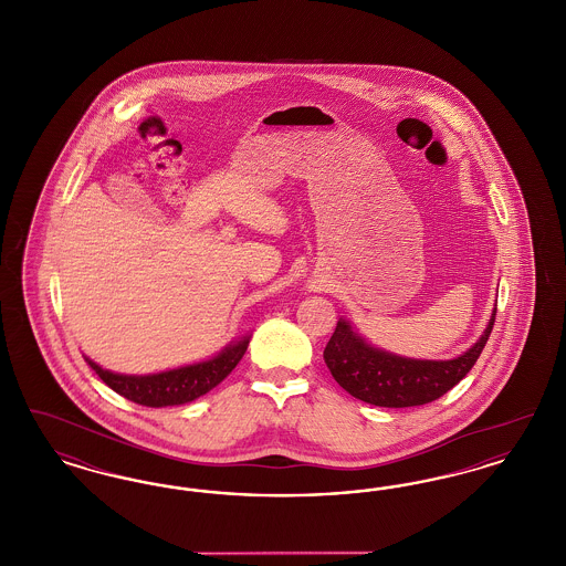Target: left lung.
Returning <instances> with one entry per match:
<instances>
[{
  "label": "left lung",
  "mask_w": 566,
  "mask_h": 566,
  "mask_svg": "<svg viewBox=\"0 0 566 566\" xmlns=\"http://www.w3.org/2000/svg\"><path fill=\"white\" fill-rule=\"evenodd\" d=\"M496 310L480 342L454 360H411L367 346L350 324L339 321L324 348V363L352 397L377 407L431 403L471 371L492 333Z\"/></svg>",
  "instance_id": "obj_1"
}]
</instances>
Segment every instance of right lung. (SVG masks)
I'll list each match as a JSON object with an SVG mask.
<instances>
[{
  "mask_svg": "<svg viewBox=\"0 0 566 566\" xmlns=\"http://www.w3.org/2000/svg\"><path fill=\"white\" fill-rule=\"evenodd\" d=\"M250 339L229 346L208 363L180 367L174 371H165L157 376H118L102 369L93 360H88L91 369L102 377L114 392L146 407H167V405L189 403L201 395L210 392L224 377L229 376L235 365L242 360L248 350Z\"/></svg>",
  "mask_w": 566,
  "mask_h": 566,
  "instance_id": "right-lung-1",
  "label": "right lung"
}]
</instances>
